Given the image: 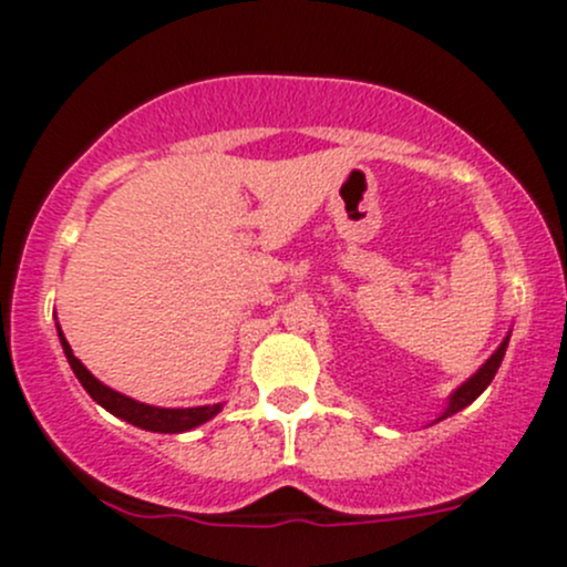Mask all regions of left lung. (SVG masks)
I'll use <instances>...</instances> for the list:
<instances>
[{
  "label": "left lung",
  "instance_id": "left-lung-1",
  "mask_svg": "<svg viewBox=\"0 0 567 567\" xmlns=\"http://www.w3.org/2000/svg\"><path fill=\"white\" fill-rule=\"evenodd\" d=\"M505 348H508V339H505V342L499 344L497 350H494V355H492V359H488V361L484 363V367H481L478 372H475L473 378L467 380V383H464V385H458V389L454 391V396H451L449 408H445V413L440 415V419H449V415L458 413V410H462V408H467L470 402H475V399H478L481 393L486 391V385L492 383V380H494V374H497V369H499V363H503Z\"/></svg>",
  "mask_w": 567,
  "mask_h": 567
}]
</instances>
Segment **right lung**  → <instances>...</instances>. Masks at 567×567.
<instances>
[{
    "mask_svg": "<svg viewBox=\"0 0 567 567\" xmlns=\"http://www.w3.org/2000/svg\"><path fill=\"white\" fill-rule=\"evenodd\" d=\"M59 339H62L64 355H68L75 378L81 380V385L86 389L89 396H92L100 408H105L109 413L116 415V419L127 421V424L148 429V432H163V434L189 432V429L206 424L208 419H214V415L219 413V408H223V404H206V408H184V410L178 408L176 410V408H152V404L135 402V399L124 396V393L113 391V389H109V385L100 383V380L94 378V374L89 372V369L83 367L79 359H75L73 350H70V344H68V339H64L62 329H59Z\"/></svg>",
    "mask_w": 567,
    "mask_h": 567,
    "instance_id": "obj_1",
    "label": "right lung"
}]
</instances>
